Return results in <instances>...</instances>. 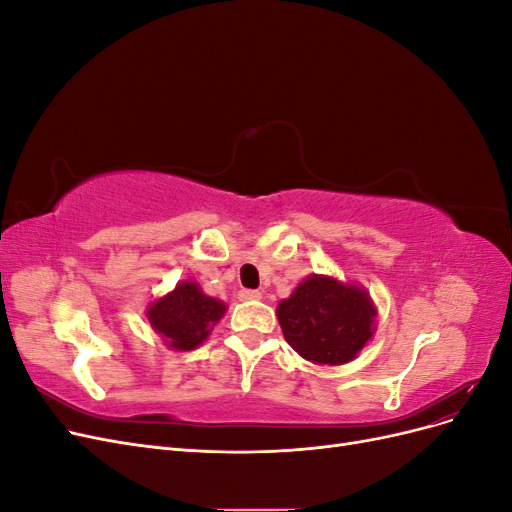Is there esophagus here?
Listing matches in <instances>:
<instances>
[{"instance_id": "34e87169", "label": "esophagus", "mask_w": 512, "mask_h": 512, "mask_svg": "<svg viewBox=\"0 0 512 512\" xmlns=\"http://www.w3.org/2000/svg\"><path fill=\"white\" fill-rule=\"evenodd\" d=\"M260 297H262L260 290H247V288L239 290V299L241 301H258Z\"/></svg>"}]
</instances>
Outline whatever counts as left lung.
Segmentation results:
<instances>
[{
    "instance_id": "obj_1",
    "label": "left lung",
    "mask_w": 512,
    "mask_h": 512,
    "mask_svg": "<svg viewBox=\"0 0 512 512\" xmlns=\"http://www.w3.org/2000/svg\"><path fill=\"white\" fill-rule=\"evenodd\" d=\"M376 309L365 290L312 275L277 305L286 342L320 365L352 361L374 335Z\"/></svg>"
}]
</instances>
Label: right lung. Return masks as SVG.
<instances>
[{
	"label": "right lung",
	"instance_id": "1",
	"mask_svg": "<svg viewBox=\"0 0 512 512\" xmlns=\"http://www.w3.org/2000/svg\"><path fill=\"white\" fill-rule=\"evenodd\" d=\"M226 312V305L203 294L194 282H183L149 307V322L175 350H192L207 339L211 324Z\"/></svg>",
	"mask_w": 512,
	"mask_h": 512
}]
</instances>
